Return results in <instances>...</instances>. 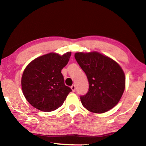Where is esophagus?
<instances>
[{"label": "esophagus", "mask_w": 146, "mask_h": 146, "mask_svg": "<svg viewBox=\"0 0 146 146\" xmlns=\"http://www.w3.org/2000/svg\"><path fill=\"white\" fill-rule=\"evenodd\" d=\"M71 89H72V92H74L75 90H76V86H75V85H72L71 86Z\"/></svg>", "instance_id": "obj_1"}]
</instances>
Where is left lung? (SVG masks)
<instances>
[{
    "instance_id": "8db88e82",
    "label": "left lung",
    "mask_w": 146,
    "mask_h": 146,
    "mask_svg": "<svg viewBox=\"0 0 146 146\" xmlns=\"http://www.w3.org/2000/svg\"><path fill=\"white\" fill-rule=\"evenodd\" d=\"M74 57L89 82V90L80 97L82 104L92 113H102L115 106L125 87L123 70L117 62L96 51L75 53Z\"/></svg>"
}]
</instances>
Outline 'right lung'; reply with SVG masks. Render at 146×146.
Returning <instances> with one entry per match:
<instances>
[{
    "instance_id": "add662e5",
    "label": "right lung",
    "mask_w": 146,
    "mask_h": 146,
    "mask_svg": "<svg viewBox=\"0 0 146 146\" xmlns=\"http://www.w3.org/2000/svg\"><path fill=\"white\" fill-rule=\"evenodd\" d=\"M70 56L71 52L63 55L50 52L34 59L25 68L21 78L22 90L35 108L48 112L63 104L72 90L64 84L61 70Z\"/></svg>"
}]
</instances>
